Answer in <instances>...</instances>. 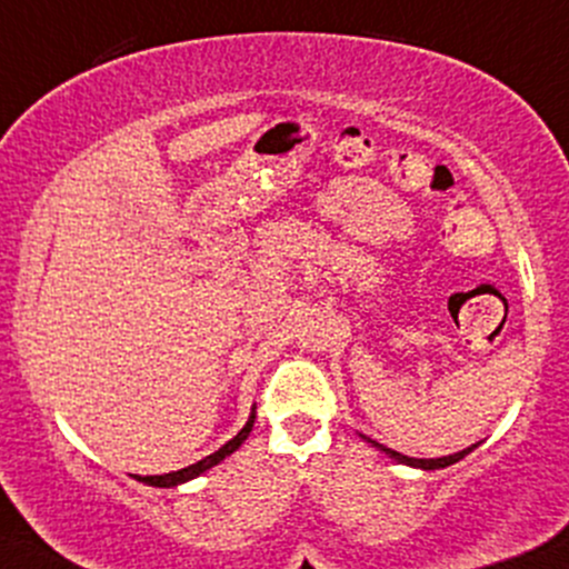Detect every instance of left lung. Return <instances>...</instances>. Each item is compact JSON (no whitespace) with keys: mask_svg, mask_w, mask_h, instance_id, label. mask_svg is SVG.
Listing matches in <instances>:
<instances>
[{"mask_svg":"<svg viewBox=\"0 0 569 569\" xmlns=\"http://www.w3.org/2000/svg\"><path fill=\"white\" fill-rule=\"evenodd\" d=\"M365 439H368V436H365ZM368 441H370V445L376 447V450H381V452H385V456H390V458L398 460V463H406V466H417V469H426V471H430V469H445V466H452V463H458L460 458H463V456H469V452L475 450V447H477V445H471V447H466V450L456 452V456H445V458H409V456H403V452H395V450H390V447L379 445V441H373V439H368Z\"/></svg>","mask_w":569,"mask_h":569,"instance_id":"1","label":"left lung"}]
</instances>
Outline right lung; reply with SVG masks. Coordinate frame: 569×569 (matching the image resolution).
Wrapping results in <instances>:
<instances>
[{
	"label": "right lung",
	"mask_w": 569,
	"mask_h": 569,
	"mask_svg": "<svg viewBox=\"0 0 569 569\" xmlns=\"http://www.w3.org/2000/svg\"><path fill=\"white\" fill-rule=\"evenodd\" d=\"M253 422H256V406H253V411H250V417H248V422H244V428L239 430L234 439L226 441V445L220 447L218 452H212V456L196 460L193 466H184V469H179V471H169V475H154V477H139V475H133V477H136V480H139V482H143V486H154V488H174V486H182V482H188V480H193V477L204 475V471L212 469V466H218L220 460H223L226 456H231V452L239 450V447H242V441L250 436V430H253Z\"/></svg>",
	"instance_id": "1"
}]
</instances>
